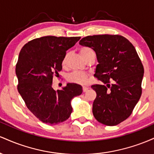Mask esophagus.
I'll list each match as a JSON object with an SVG mask.
<instances>
[{"label": "esophagus", "mask_w": 154, "mask_h": 154, "mask_svg": "<svg viewBox=\"0 0 154 154\" xmlns=\"http://www.w3.org/2000/svg\"><path fill=\"white\" fill-rule=\"evenodd\" d=\"M88 89H89V88L88 87H85V86H83L82 87V90H83V92H86L88 91Z\"/></svg>", "instance_id": "34e87169"}]
</instances>
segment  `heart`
I'll list each match as a JSON object with an SVG mask.
<instances>
[{
	"label": "heart",
	"instance_id": "heart-1",
	"mask_svg": "<svg viewBox=\"0 0 154 154\" xmlns=\"http://www.w3.org/2000/svg\"><path fill=\"white\" fill-rule=\"evenodd\" d=\"M91 53L94 52H93V51L91 48H90L88 47H82L80 48V50H79V54H80L81 56H82L83 59H85L88 55L91 54ZM68 57L69 54L68 53H66L63 56L62 60H61V65L63 67L66 66ZM66 78L71 82L76 83V84H85L86 82V81H87L88 75L82 72H73L72 73L69 74L67 75Z\"/></svg>",
	"mask_w": 154,
	"mask_h": 154
}]
</instances>
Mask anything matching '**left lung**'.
Returning a JSON list of instances; mask_svg holds the SVG:
<instances>
[{
	"label": "left lung",
	"instance_id": "8db88e82",
	"mask_svg": "<svg viewBox=\"0 0 154 154\" xmlns=\"http://www.w3.org/2000/svg\"><path fill=\"white\" fill-rule=\"evenodd\" d=\"M79 45L95 52L98 64L94 75L103 83L91 86L97 94L93 116L107 126L121 123L132 114L142 93L144 69L135 47L118 35L88 36Z\"/></svg>",
	"mask_w": 154,
	"mask_h": 154
}]
</instances>
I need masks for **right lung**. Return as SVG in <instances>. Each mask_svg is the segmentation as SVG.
Returning a JSON list of instances; mask_svg holds the SVG:
<instances>
[{
  "instance_id": "obj_1",
  "label": "right lung",
  "mask_w": 154,
  "mask_h": 154,
  "mask_svg": "<svg viewBox=\"0 0 154 154\" xmlns=\"http://www.w3.org/2000/svg\"><path fill=\"white\" fill-rule=\"evenodd\" d=\"M80 37L45 36L24 45L16 66L18 91L26 106L43 123L54 125L69 119L72 98L82 94V86L67 83L54 91L53 77L62 69L61 60Z\"/></svg>"
}]
</instances>
